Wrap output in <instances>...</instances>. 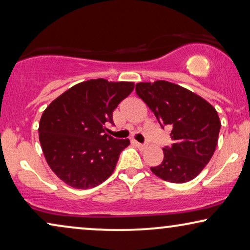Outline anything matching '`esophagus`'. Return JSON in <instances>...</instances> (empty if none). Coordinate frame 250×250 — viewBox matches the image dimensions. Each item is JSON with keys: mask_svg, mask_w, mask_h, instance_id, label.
I'll return each mask as SVG.
<instances>
[{"mask_svg": "<svg viewBox=\"0 0 250 250\" xmlns=\"http://www.w3.org/2000/svg\"><path fill=\"white\" fill-rule=\"evenodd\" d=\"M134 145L138 146V148H140V149H143L145 148V145H143V143H140V142H138V141H134Z\"/></svg>", "mask_w": 250, "mask_h": 250, "instance_id": "obj_1", "label": "esophagus"}]
</instances>
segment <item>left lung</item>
<instances>
[{
	"label": "left lung",
	"instance_id": "left-lung-1",
	"mask_svg": "<svg viewBox=\"0 0 250 250\" xmlns=\"http://www.w3.org/2000/svg\"><path fill=\"white\" fill-rule=\"evenodd\" d=\"M138 97L148 105L160 127L172 129V146H166L153 174L172 183L193 180L209 163L217 146L221 122L210 104L180 85L166 81L135 85Z\"/></svg>",
	"mask_w": 250,
	"mask_h": 250
}]
</instances>
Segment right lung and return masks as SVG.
Instances as JSON below:
<instances>
[{
	"label": "right lung",
	"mask_w": 250,
	"mask_h": 250,
	"mask_svg": "<svg viewBox=\"0 0 250 250\" xmlns=\"http://www.w3.org/2000/svg\"><path fill=\"white\" fill-rule=\"evenodd\" d=\"M134 88L131 82L104 78L70 87L44 110L40 121V142L47 164L68 186L91 189L114 172L129 140L105 133L112 112Z\"/></svg>",
	"instance_id": "add662e5"
}]
</instances>
